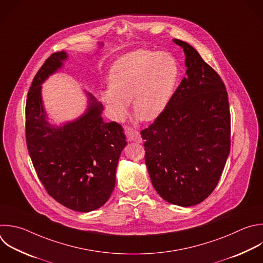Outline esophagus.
I'll list each match as a JSON object with an SVG mask.
<instances>
[{"label":"esophagus","mask_w":263,"mask_h":263,"mask_svg":"<svg viewBox=\"0 0 263 263\" xmlns=\"http://www.w3.org/2000/svg\"><path fill=\"white\" fill-rule=\"evenodd\" d=\"M127 135H128L130 141H134V142H137V143H141V142H142V138H141L140 133H139L138 131L129 130V131L127 132Z\"/></svg>","instance_id":"34e87169"}]
</instances>
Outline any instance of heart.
Returning <instances> with one entry per match:
<instances>
[{
    "label": "heart",
    "mask_w": 263,
    "mask_h": 263,
    "mask_svg": "<svg viewBox=\"0 0 263 263\" xmlns=\"http://www.w3.org/2000/svg\"><path fill=\"white\" fill-rule=\"evenodd\" d=\"M178 78L179 66L171 54L135 50L115 62L101 97L116 122L126 120L131 100L135 115L153 122L166 109Z\"/></svg>",
    "instance_id": "1"
}]
</instances>
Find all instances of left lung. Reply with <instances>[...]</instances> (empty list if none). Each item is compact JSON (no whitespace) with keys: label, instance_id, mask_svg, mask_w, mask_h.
<instances>
[{"label":"left lung","instance_id":"8db88e82","mask_svg":"<svg viewBox=\"0 0 263 263\" xmlns=\"http://www.w3.org/2000/svg\"><path fill=\"white\" fill-rule=\"evenodd\" d=\"M186 77L164 112L140 132L145 164L157 193L192 206L216 188L230 152V112L225 85L200 54L182 40Z\"/></svg>","mask_w":263,"mask_h":263}]
</instances>
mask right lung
I'll list each match as a JSON object with an SVG mask.
<instances>
[{
	"mask_svg": "<svg viewBox=\"0 0 263 263\" xmlns=\"http://www.w3.org/2000/svg\"><path fill=\"white\" fill-rule=\"evenodd\" d=\"M68 58L66 51L51 54L32 82L26 104L27 145L47 193L72 211L87 213L109 199L127 141L120 124L103 121V105L91 93L85 92L86 108L75 120L58 125L48 118L42 83L62 69Z\"/></svg>",
	"mask_w": 263,
	"mask_h": 263,
	"instance_id": "1",
	"label": "right lung"
}]
</instances>
